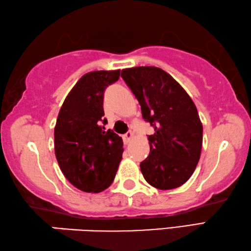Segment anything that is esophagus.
<instances>
[{
    "label": "esophagus",
    "instance_id": "1",
    "mask_svg": "<svg viewBox=\"0 0 251 251\" xmlns=\"http://www.w3.org/2000/svg\"><path fill=\"white\" fill-rule=\"evenodd\" d=\"M132 139H133L132 131H128V132L123 135V141H125V143H129Z\"/></svg>",
    "mask_w": 251,
    "mask_h": 251
}]
</instances>
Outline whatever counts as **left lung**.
<instances>
[{
	"mask_svg": "<svg viewBox=\"0 0 251 251\" xmlns=\"http://www.w3.org/2000/svg\"><path fill=\"white\" fill-rule=\"evenodd\" d=\"M121 77L141 105L142 117L154 128L150 153L140 168L146 181L172 190L192 176L203 143V125L183 87L163 69L142 66L122 69Z\"/></svg>",
	"mask_w": 251,
	"mask_h": 251,
	"instance_id": "obj_1",
	"label": "left lung"
}]
</instances>
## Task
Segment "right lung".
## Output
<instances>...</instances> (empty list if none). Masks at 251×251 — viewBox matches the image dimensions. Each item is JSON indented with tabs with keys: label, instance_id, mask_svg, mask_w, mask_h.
<instances>
[{
	"label": "right lung",
	"instance_id": "1",
	"mask_svg": "<svg viewBox=\"0 0 251 251\" xmlns=\"http://www.w3.org/2000/svg\"><path fill=\"white\" fill-rule=\"evenodd\" d=\"M120 70H97L79 79L66 97L57 118L55 155L65 177L78 190L99 193L113 182L122 159L123 142L105 131L103 94Z\"/></svg>",
	"mask_w": 251,
	"mask_h": 251
}]
</instances>
